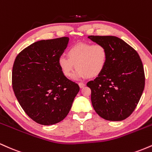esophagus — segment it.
Wrapping results in <instances>:
<instances>
[{
	"label": "esophagus",
	"instance_id": "esophagus-1",
	"mask_svg": "<svg viewBox=\"0 0 152 152\" xmlns=\"http://www.w3.org/2000/svg\"><path fill=\"white\" fill-rule=\"evenodd\" d=\"M78 86H79V87L81 88H83L85 86H86V84H85L84 83H82V82H80V83H78Z\"/></svg>",
	"mask_w": 152,
	"mask_h": 152
}]
</instances>
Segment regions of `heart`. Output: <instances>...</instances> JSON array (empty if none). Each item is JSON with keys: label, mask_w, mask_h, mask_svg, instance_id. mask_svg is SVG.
<instances>
[{"label": "heart", "mask_w": 152, "mask_h": 152, "mask_svg": "<svg viewBox=\"0 0 152 152\" xmlns=\"http://www.w3.org/2000/svg\"><path fill=\"white\" fill-rule=\"evenodd\" d=\"M108 56L107 48L102 43H81L68 49V58L61 56L58 64L66 77H70L76 66L77 69L74 75L75 79L92 78L103 72L107 64Z\"/></svg>", "instance_id": "heart-1"}]
</instances>
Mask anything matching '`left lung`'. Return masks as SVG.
<instances>
[{"label": "left lung", "mask_w": 152, "mask_h": 152, "mask_svg": "<svg viewBox=\"0 0 152 152\" xmlns=\"http://www.w3.org/2000/svg\"><path fill=\"white\" fill-rule=\"evenodd\" d=\"M88 38L104 44L109 53L103 72L87 83L91 90L92 106L104 119L122 121L132 114L144 91L145 76L142 60L121 38L111 36Z\"/></svg>", "instance_id": "8db88e82"}]
</instances>
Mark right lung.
I'll return each mask as SVG.
<instances>
[{
    "mask_svg": "<svg viewBox=\"0 0 152 152\" xmlns=\"http://www.w3.org/2000/svg\"><path fill=\"white\" fill-rule=\"evenodd\" d=\"M69 41L68 37L41 40L24 48L15 59V96L26 114L40 124L64 119L79 91L78 85L64 76L58 64Z\"/></svg>",
    "mask_w": 152,
    "mask_h": 152,
    "instance_id": "obj_1",
    "label": "right lung"
}]
</instances>
